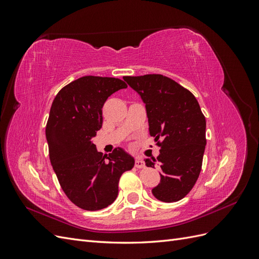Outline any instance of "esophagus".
<instances>
[{
    "label": "esophagus",
    "mask_w": 259,
    "mask_h": 259,
    "mask_svg": "<svg viewBox=\"0 0 259 259\" xmlns=\"http://www.w3.org/2000/svg\"><path fill=\"white\" fill-rule=\"evenodd\" d=\"M135 166L137 168H143L145 167V162L142 160V159H136L135 161Z\"/></svg>",
    "instance_id": "obj_1"
}]
</instances>
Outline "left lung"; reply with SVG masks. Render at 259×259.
Listing matches in <instances>:
<instances>
[{
	"instance_id": "obj_1",
	"label": "left lung",
	"mask_w": 259,
	"mask_h": 259,
	"mask_svg": "<svg viewBox=\"0 0 259 259\" xmlns=\"http://www.w3.org/2000/svg\"><path fill=\"white\" fill-rule=\"evenodd\" d=\"M123 79L146 104L149 132L161 148L158 158L145 160L148 167H161V182L152 194L166 203L182 200L197 183L206 145V121L198 100L162 74Z\"/></svg>"
}]
</instances>
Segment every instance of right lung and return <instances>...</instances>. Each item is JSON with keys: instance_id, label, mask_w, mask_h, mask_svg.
I'll list each match as a JSON object with an SVG mask.
<instances>
[{"instance_id": "right-lung-1", "label": "right lung", "mask_w": 259, "mask_h": 259, "mask_svg": "<svg viewBox=\"0 0 259 259\" xmlns=\"http://www.w3.org/2000/svg\"><path fill=\"white\" fill-rule=\"evenodd\" d=\"M125 88L115 77L86 75L62 88L52 104L45 131L50 160L61 189L82 209L112 204L120 177L134 167V159L123 149L103 155L92 140L103 125L106 100Z\"/></svg>"}]
</instances>
